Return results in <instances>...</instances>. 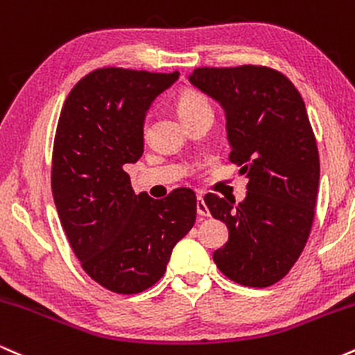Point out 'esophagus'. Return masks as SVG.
<instances>
[{"label":"esophagus","mask_w":355,"mask_h":355,"mask_svg":"<svg viewBox=\"0 0 355 355\" xmlns=\"http://www.w3.org/2000/svg\"><path fill=\"white\" fill-rule=\"evenodd\" d=\"M197 214L200 215V217H209L210 215V210H209V207L205 205V202H203L202 193L197 195Z\"/></svg>","instance_id":"esophagus-1"}]
</instances>
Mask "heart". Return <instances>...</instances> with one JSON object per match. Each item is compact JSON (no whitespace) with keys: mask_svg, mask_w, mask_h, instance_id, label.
<instances>
[{"mask_svg":"<svg viewBox=\"0 0 355 355\" xmlns=\"http://www.w3.org/2000/svg\"><path fill=\"white\" fill-rule=\"evenodd\" d=\"M198 112H211L209 100H207L200 92L189 89V92L183 93L180 100H178V113H180V116H185Z\"/></svg>","mask_w":355,"mask_h":355,"instance_id":"b5f03b06","label":"heart"}]
</instances>
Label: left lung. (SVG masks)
I'll return each mask as SVG.
<instances>
[{
    "label": "left lung",
    "mask_w": 355,
    "mask_h": 355,
    "mask_svg": "<svg viewBox=\"0 0 355 355\" xmlns=\"http://www.w3.org/2000/svg\"><path fill=\"white\" fill-rule=\"evenodd\" d=\"M189 80L222 105L229 158L248 178L239 205L205 195L210 214L229 229L214 262L240 285H274L302 254L319 190V152L302 96L282 73L255 64L197 68Z\"/></svg>",
    "instance_id": "left-lung-1"
}]
</instances>
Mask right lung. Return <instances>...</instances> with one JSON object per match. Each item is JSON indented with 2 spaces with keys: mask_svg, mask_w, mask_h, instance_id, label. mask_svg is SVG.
I'll return each instance as SVG.
<instances>
[{
  "mask_svg": "<svg viewBox=\"0 0 355 355\" xmlns=\"http://www.w3.org/2000/svg\"><path fill=\"white\" fill-rule=\"evenodd\" d=\"M178 76L100 68L73 87L60 113L51 190L61 227L83 270L116 294L157 284L197 217L190 189L162 200L135 195L123 168L144 153L150 105Z\"/></svg>",
  "mask_w": 355,
  "mask_h": 355,
  "instance_id": "add662e5",
  "label": "right lung"
}]
</instances>
